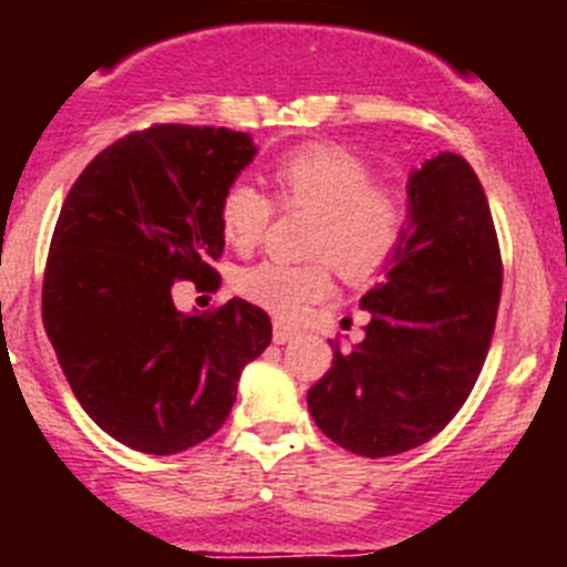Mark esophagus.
<instances>
[{
    "label": "esophagus",
    "instance_id": "obj_1",
    "mask_svg": "<svg viewBox=\"0 0 567 567\" xmlns=\"http://www.w3.org/2000/svg\"><path fill=\"white\" fill-rule=\"evenodd\" d=\"M292 338H298V329L295 327H287V323H280V320H275V327H272V340L275 343H289Z\"/></svg>",
    "mask_w": 567,
    "mask_h": 567
}]
</instances>
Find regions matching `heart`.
<instances>
[{
  "label": "heart",
  "instance_id": "heart-1",
  "mask_svg": "<svg viewBox=\"0 0 567 567\" xmlns=\"http://www.w3.org/2000/svg\"><path fill=\"white\" fill-rule=\"evenodd\" d=\"M275 198L284 207L315 213L309 252L327 255L352 278L378 272L400 247L403 202L374 184L372 167L338 144H303L284 153L269 169ZM272 221V202L247 178L229 184L218 204V224L229 247L249 249ZM235 287L244 298L280 318H303L334 289L323 258L307 264L258 260L240 269Z\"/></svg>",
  "mask_w": 567,
  "mask_h": 567
}]
</instances>
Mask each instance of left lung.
<instances>
[{
    "label": "left lung",
    "instance_id": "left-lung-1",
    "mask_svg": "<svg viewBox=\"0 0 567 567\" xmlns=\"http://www.w3.org/2000/svg\"><path fill=\"white\" fill-rule=\"evenodd\" d=\"M503 258L488 198L463 155L440 153L409 178V227L383 278L360 298L372 312L352 352L309 389L315 423L360 457L429 443L468 400L488 354Z\"/></svg>",
    "mask_w": 567,
    "mask_h": 567
}]
</instances>
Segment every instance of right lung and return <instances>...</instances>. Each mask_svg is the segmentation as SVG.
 <instances>
[{"label":"right lung","instance_id":"right-lung-1","mask_svg":"<svg viewBox=\"0 0 567 567\" xmlns=\"http://www.w3.org/2000/svg\"><path fill=\"white\" fill-rule=\"evenodd\" d=\"M247 133L153 124L110 144L70 187L42 287V320L70 389L110 437L187 452L229 417L238 378L272 340L269 315L233 298L178 312L175 280L218 284V204L255 158Z\"/></svg>","mask_w":567,"mask_h":567}]
</instances>
